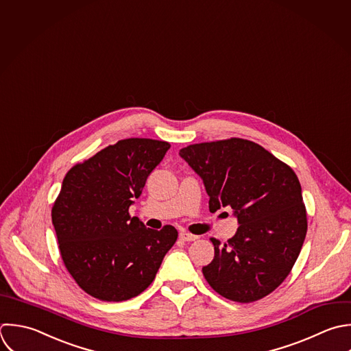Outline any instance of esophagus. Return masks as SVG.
Here are the masks:
<instances>
[{"label": "esophagus", "mask_w": 351, "mask_h": 351, "mask_svg": "<svg viewBox=\"0 0 351 351\" xmlns=\"http://www.w3.org/2000/svg\"><path fill=\"white\" fill-rule=\"evenodd\" d=\"M179 238H180L182 241H184V242H193V241H197V239H198L197 235L189 234V232H186V231H182V232L179 234Z\"/></svg>", "instance_id": "34e87169"}]
</instances>
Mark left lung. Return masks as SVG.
I'll return each instance as SVG.
<instances>
[{
  "label": "left lung",
  "instance_id": "8db88e82",
  "mask_svg": "<svg viewBox=\"0 0 351 351\" xmlns=\"http://www.w3.org/2000/svg\"><path fill=\"white\" fill-rule=\"evenodd\" d=\"M179 156L202 179L209 210L232 208L237 234L202 268L221 297L249 304L278 289L293 269L308 230L295 172L263 146L241 139L195 143Z\"/></svg>",
  "mask_w": 351,
  "mask_h": 351
}]
</instances>
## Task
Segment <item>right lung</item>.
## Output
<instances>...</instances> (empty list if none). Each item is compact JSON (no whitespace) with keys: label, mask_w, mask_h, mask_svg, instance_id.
Wrapping results in <instances>:
<instances>
[{"label":"right lung","mask_w":351,"mask_h":351,"mask_svg":"<svg viewBox=\"0 0 351 351\" xmlns=\"http://www.w3.org/2000/svg\"><path fill=\"white\" fill-rule=\"evenodd\" d=\"M169 147L162 141L123 139L65 175L51 221L65 268L88 295L106 302L139 295L175 245V227L146 228L128 213Z\"/></svg>","instance_id":"obj_1"}]
</instances>
